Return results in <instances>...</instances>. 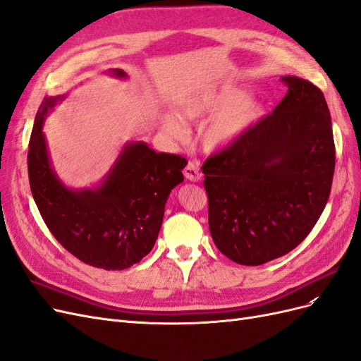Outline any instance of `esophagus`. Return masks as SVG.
I'll use <instances>...</instances> for the list:
<instances>
[{"mask_svg":"<svg viewBox=\"0 0 361 361\" xmlns=\"http://www.w3.org/2000/svg\"><path fill=\"white\" fill-rule=\"evenodd\" d=\"M183 176L187 178L188 180H191V182H197V180H200L203 174H202V170H200L199 162L190 161V162L187 164V167L183 169Z\"/></svg>","mask_w":361,"mask_h":361,"instance_id":"1","label":"esophagus"}]
</instances>
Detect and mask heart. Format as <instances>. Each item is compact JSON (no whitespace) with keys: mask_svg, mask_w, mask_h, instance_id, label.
<instances>
[{"mask_svg":"<svg viewBox=\"0 0 361 361\" xmlns=\"http://www.w3.org/2000/svg\"><path fill=\"white\" fill-rule=\"evenodd\" d=\"M207 116L212 117L203 126L200 141L206 150L216 152L232 146L253 128L264 116V105L236 85H221L199 92L179 106V117L187 123ZM162 129L173 138L183 135L180 122L173 116L164 117Z\"/></svg>","mask_w":361,"mask_h":361,"instance_id":"1","label":"heart"}]
</instances>
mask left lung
<instances>
[{
  "label": "left lung",
  "instance_id": "8db88e82",
  "mask_svg": "<svg viewBox=\"0 0 361 361\" xmlns=\"http://www.w3.org/2000/svg\"><path fill=\"white\" fill-rule=\"evenodd\" d=\"M274 111L203 164L209 231L236 264L256 267L288 255L329 202L336 149L324 93L283 76Z\"/></svg>",
  "mask_w": 361,
  "mask_h": 361
}]
</instances>
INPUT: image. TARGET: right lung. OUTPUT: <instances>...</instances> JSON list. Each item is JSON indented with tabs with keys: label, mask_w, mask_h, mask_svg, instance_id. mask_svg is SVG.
I'll return each instance as SVG.
<instances>
[{
	"label": "right lung",
	"mask_w": 361,
	"mask_h": 361,
	"mask_svg": "<svg viewBox=\"0 0 361 361\" xmlns=\"http://www.w3.org/2000/svg\"><path fill=\"white\" fill-rule=\"evenodd\" d=\"M118 78L126 73L111 71ZM64 96L45 97L36 114L28 145L32 197L54 238L87 265L126 269L154 248L170 191L183 182L187 159L157 154L143 141L126 145L102 185L69 190L54 173L43 120Z\"/></svg>",
	"instance_id": "1"
}]
</instances>
